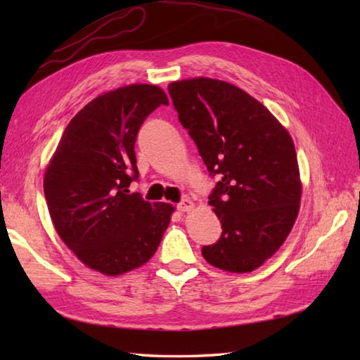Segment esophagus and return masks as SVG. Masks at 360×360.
I'll use <instances>...</instances> for the list:
<instances>
[{
    "mask_svg": "<svg viewBox=\"0 0 360 360\" xmlns=\"http://www.w3.org/2000/svg\"><path fill=\"white\" fill-rule=\"evenodd\" d=\"M193 201H190V200H182L179 204H178V210L179 212H190L193 209Z\"/></svg>",
    "mask_w": 360,
    "mask_h": 360,
    "instance_id": "34e87169",
    "label": "esophagus"
}]
</instances>
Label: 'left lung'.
I'll list each match as a JSON object with an SVG mask.
<instances>
[{
  "label": "left lung",
  "mask_w": 360,
  "mask_h": 360,
  "mask_svg": "<svg viewBox=\"0 0 360 360\" xmlns=\"http://www.w3.org/2000/svg\"><path fill=\"white\" fill-rule=\"evenodd\" d=\"M168 93L210 176L218 178L209 204L223 233L201 254L223 271L252 272L280 249L298 215L294 142L264 105L227 82H173Z\"/></svg>",
  "instance_id": "obj_1"
}]
</instances>
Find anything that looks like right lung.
Wrapping results in <instances>:
<instances>
[{"label": "right lung", "instance_id": "obj_1", "mask_svg": "<svg viewBox=\"0 0 360 360\" xmlns=\"http://www.w3.org/2000/svg\"><path fill=\"white\" fill-rule=\"evenodd\" d=\"M159 105L155 85H128L96 97L68 124L44 173V196L60 238L83 264L120 275L155 255L173 205L129 192L139 178L134 143Z\"/></svg>", "mask_w": 360, "mask_h": 360}]
</instances>
